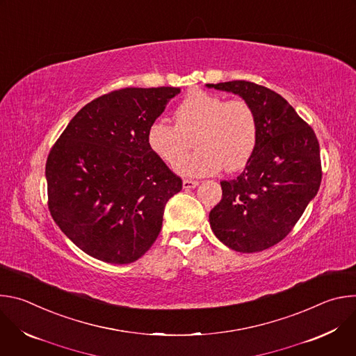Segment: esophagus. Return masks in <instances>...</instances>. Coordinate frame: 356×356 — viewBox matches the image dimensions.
Listing matches in <instances>:
<instances>
[{
    "label": "esophagus",
    "mask_w": 356,
    "mask_h": 356,
    "mask_svg": "<svg viewBox=\"0 0 356 356\" xmlns=\"http://www.w3.org/2000/svg\"><path fill=\"white\" fill-rule=\"evenodd\" d=\"M197 186H198V181H195V180H188V179L183 180V188L184 190H190V188H194Z\"/></svg>",
    "instance_id": "1"
}]
</instances>
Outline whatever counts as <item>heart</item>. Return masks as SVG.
<instances>
[{
	"mask_svg": "<svg viewBox=\"0 0 356 356\" xmlns=\"http://www.w3.org/2000/svg\"><path fill=\"white\" fill-rule=\"evenodd\" d=\"M175 121L176 125L154 121L146 138L150 150L169 165L177 163L195 139L197 150L176 165L183 176H210L222 168L238 170L255 150L257 115L242 98L227 101L207 91H191L176 108Z\"/></svg>",
	"mask_w": 356,
	"mask_h": 356,
	"instance_id": "1",
	"label": "heart"
}]
</instances>
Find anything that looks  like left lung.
<instances>
[{
    "instance_id": "obj_1",
    "label": "left lung",
    "mask_w": 356,
    "mask_h": 356,
    "mask_svg": "<svg viewBox=\"0 0 356 356\" xmlns=\"http://www.w3.org/2000/svg\"><path fill=\"white\" fill-rule=\"evenodd\" d=\"M248 101L258 140L243 172L221 181L222 198L210 211L214 235L229 249L252 253L280 242L321 183L320 145L312 127L277 92L243 80L206 84Z\"/></svg>"
}]
</instances>
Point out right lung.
<instances>
[{
    "label": "right lung",
    "instance_id": "add662e5",
    "mask_svg": "<svg viewBox=\"0 0 356 356\" xmlns=\"http://www.w3.org/2000/svg\"><path fill=\"white\" fill-rule=\"evenodd\" d=\"M177 94L179 87H128L101 95L72 118L50 150L49 211L87 255L125 265L156 241L181 179L146 136Z\"/></svg>",
    "mask_w": 356,
    "mask_h": 356
}]
</instances>
